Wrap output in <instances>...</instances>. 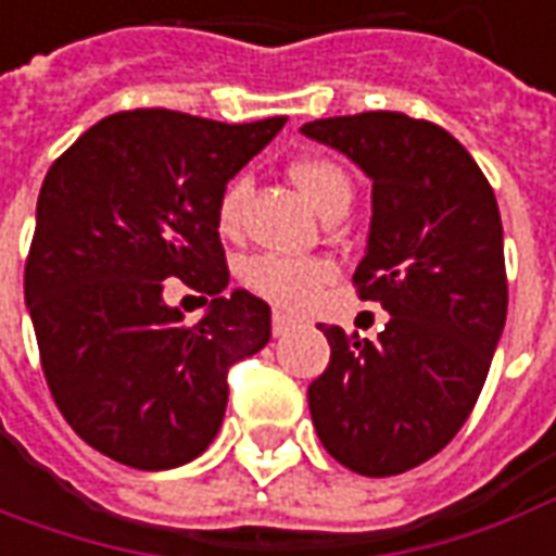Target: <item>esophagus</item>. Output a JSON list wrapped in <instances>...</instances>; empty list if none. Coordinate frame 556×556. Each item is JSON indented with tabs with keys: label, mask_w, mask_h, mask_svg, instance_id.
<instances>
[{
	"label": "esophagus",
	"mask_w": 556,
	"mask_h": 556,
	"mask_svg": "<svg viewBox=\"0 0 556 556\" xmlns=\"http://www.w3.org/2000/svg\"><path fill=\"white\" fill-rule=\"evenodd\" d=\"M290 329H293V317H287L285 312H275V315H271V332H275V336H287Z\"/></svg>",
	"instance_id": "obj_1"
}]
</instances>
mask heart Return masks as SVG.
<instances>
[{"mask_svg":"<svg viewBox=\"0 0 556 556\" xmlns=\"http://www.w3.org/2000/svg\"><path fill=\"white\" fill-rule=\"evenodd\" d=\"M290 178L296 181L308 202L320 214H332L348 208L351 202V178L336 160L329 156H302L290 163ZM254 193L251 175L229 178L224 193L217 199V227L227 236H239L244 227V212ZM336 278V266L324 256H293L278 251L244 260L241 266V285L260 300L271 302L287 312H302L320 296V290Z\"/></svg>","mask_w":556,"mask_h":556,"instance_id":"1","label":"heart"}]
</instances>
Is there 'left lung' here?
<instances>
[{
    "mask_svg": "<svg viewBox=\"0 0 556 556\" xmlns=\"http://www.w3.org/2000/svg\"><path fill=\"white\" fill-rule=\"evenodd\" d=\"M372 178L359 300L388 308L375 339L320 324L329 366L308 388L320 442L351 472L400 476L472 415L508 312L503 220L484 172L447 129L402 111L302 126Z\"/></svg>",
    "mask_w": 556,
    "mask_h": 556,
    "instance_id": "1",
    "label": "left lung"
}]
</instances>
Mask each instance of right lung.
I'll list each match as a JSON object with an SVG mask.
<instances>
[{
  "mask_svg": "<svg viewBox=\"0 0 556 556\" xmlns=\"http://www.w3.org/2000/svg\"><path fill=\"white\" fill-rule=\"evenodd\" d=\"M285 124L117 111L48 168L23 296L56 408L111 460L172 469L199 457L224 424L229 369L269 342L266 302L220 296L217 199ZM166 280L213 312L184 325L162 300Z\"/></svg>",
  "mask_w": 556,
  "mask_h": 556,
  "instance_id": "obj_1",
  "label": "right lung"
}]
</instances>
